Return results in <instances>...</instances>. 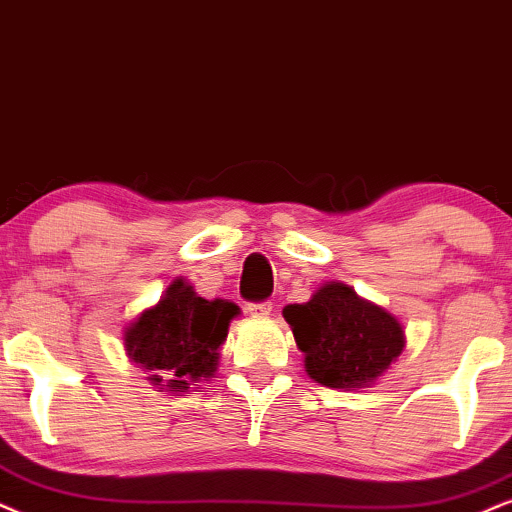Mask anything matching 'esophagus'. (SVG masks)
<instances>
[{
	"mask_svg": "<svg viewBox=\"0 0 512 512\" xmlns=\"http://www.w3.org/2000/svg\"><path fill=\"white\" fill-rule=\"evenodd\" d=\"M248 312L252 319H267L271 314V302H257V304H250Z\"/></svg>",
	"mask_w": 512,
	"mask_h": 512,
	"instance_id": "esophagus-1",
	"label": "esophagus"
}]
</instances>
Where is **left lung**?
<instances>
[{
    "mask_svg": "<svg viewBox=\"0 0 512 512\" xmlns=\"http://www.w3.org/2000/svg\"><path fill=\"white\" fill-rule=\"evenodd\" d=\"M304 354V371L331 390H364L390 371L406 347L397 316L342 281H326L302 304L283 309Z\"/></svg>",
    "mask_w": 512,
    "mask_h": 512,
    "instance_id": "obj_1",
    "label": "left lung"
}]
</instances>
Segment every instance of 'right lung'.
<instances>
[{
	"instance_id": "obj_1",
	"label": "right lung",
	"mask_w": 512,
	"mask_h": 512,
	"mask_svg": "<svg viewBox=\"0 0 512 512\" xmlns=\"http://www.w3.org/2000/svg\"><path fill=\"white\" fill-rule=\"evenodd\" d=\"M238 314V304L205 300L177 276L153 307L127 323L122 342L129 361L144 368L158 392L181 397L215 378L219 349Z\"/></svg>"
}]
</instances>
